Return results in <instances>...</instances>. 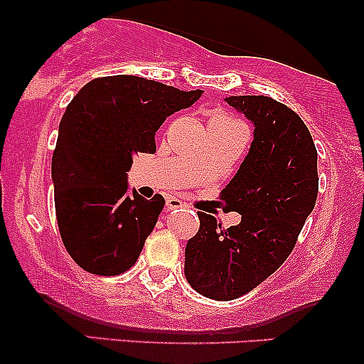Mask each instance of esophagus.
I'll use <instances>...</instances> for the list:
<instances>
[{"label": "esophagus", "mask_w": 364, "mask_h": 364, "mask_svg": "<svg viewBox=\"0 0 364 364\" xmlns=\"http://www.w3.org/2000/svg\"><path fill=\"white\" fill-rule=\"evenodd\" d=\"M166 207H168L169 210H178V208L185 207V203L179 198H176V196H169V198L166 200Z\"/></svg>", "instance_id": "1"}]
</instances>
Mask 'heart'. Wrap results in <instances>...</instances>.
<instances>
[{
  "label": "heart",
  "instance_id": "1",
  "mask_svg": "<svg viewBox=\"0 0 364 364\" xmlns=\"http://www.w3.org/2000/svg\"><path fill=\"white\" fill-rule=\"evenodd\" d=\"M214 118H215V119H220V121H235V119L229 118V116H224V114H215Z\"/></svg>",
  "mask_w": 364,
  "mask_h": 364
}]
</instances>
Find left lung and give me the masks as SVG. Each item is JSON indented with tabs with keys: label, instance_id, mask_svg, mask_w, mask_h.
<instances>
[{
	"label": "left lung",
	"instance_id": "1",
	"mask_svg": "<svg viewBox=\"0 0 364 364\" xmlns=\"http://www.w3.org/2000/svg\"><path fill=\"white\" fill-rule=\"evenodd\" d=\"M225 101L255 124L248 156L220 191L241 223L225 229L198 212L200 229L185 250L186 281L215 301L246 294L286 262L318 195L316 149L303 119L265 95Z\"/></svg>",
	"mask_w": 364,
	"mask_h": 364
}]
</instances>
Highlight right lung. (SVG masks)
Returning <instances> with one entry per match:
<instances>
[{"label": "right lung", "instance_id": "add662e5", "mask_svg": "<svg viewBox=\"0 0 364 364\" xmlns=\"http://www.w3.org/2000/svg\"><path fill=\"white\" fill-rule=\"evenodd\" d=\"M200 95L112 75L94 78L68 104L53 154L54 207L63 245L83 270L119 275L139 260L166 202L128 195L132 156L156 152L159 127Z\"/></svg>", "mask_w": 364, "mask_h": 364}]
</instances>
